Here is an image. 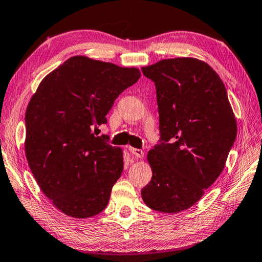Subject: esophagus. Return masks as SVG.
I'll return each instance as SVG.
<instances>
[{
    "instance_id": "34e87169",
    "label": "esophagus",
    "mask_w": 262,
    "mask_h": 262,
    "mask_svg": "<svg viewBox=\"0 0 262 262\" xmlns=\"http://www.w3.org/2000/svg\"><path fill=\"white\" fill-rule=\"evenodd\" d=\"M129 151H130V154L133 155V156H135L136 158H142V157L144 156V152L142 151L141 149H136V148L129 147Z\"/></svg>"
}]
</instances>
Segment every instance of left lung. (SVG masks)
Wrapping results in <instances>:
<instances>
[{
    "mask_svg": "<svg viewBox=\"0 0 262 262\" xmlns=\"http://www.w3.org/2000/svg\"><path fill=\"white\" fill-rule=\"evenodd\" d=\"M156 86L161 143L141 194L149 208L177 214L195 205L219 178L236 141L237 122L224 83L205 61L174 57L142 67Z\"/></svg>",
    "mask_w": 262,
    "mask_h": 262,
    "instance_id": "1",
    "label": "left lung"
}]
</instances>
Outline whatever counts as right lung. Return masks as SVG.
<instances>
[{
  "mask_svg": "<svg viewBox=\"0 0 262 262\" xmlns=\"http://www.w3.org/2000/svg\"><path fill=\"white\" fill-rule=\"evenodd\" d=\"M140 70L76 55L42 79L25 113V155L42 193L75 219L103 211L123 170L122 149L95 136Z\"/></svg>",
  "mask_w": 262,
  "mask_h": 262,
  "instance_id": "1",
  "label": "right lung"
}]
</instances>
